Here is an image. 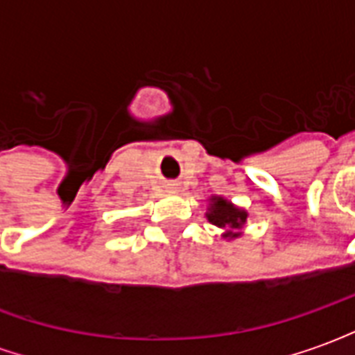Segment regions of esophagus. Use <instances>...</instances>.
Masks as SVG:
<instances>
[{
    "mask_svg": "<svg viewBox=\"0 0 355 355\" xmlns=\"http://www.w3.org/2000/svg\"><path fill=\"white\" fill-rule=\"evenodd\" d=\"M165 190H167L169 193H177L178 192V184H177V182H171V184L165 186Z\"/></svg>",
    "mask_w": 355,
    "mask_h": 355,
    "instance_id": "obj_1",
    "label": "esophagus"
}]
</instances>
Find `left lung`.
Segmentation results:
<instances>
[{
  "label": "left lung",
  "instance_id": "8db88e82",
  "mask_svg": "<svg viewBox=\"0 0 355 355\" xmlns=\"http://www.w3.org/2000/svg\"><path fill=\"white\" fill-rule=\"evenodd\" d=\"M205 216H207V220L213 226L224 230V239L232 241V239L243 236V226L247 224L249 213H247L245 209L234 205L230 200H226L223 196H211Z\"/></svg>",
  "mask_w": 355,
  "mask_h": 355
}]
</instances>
